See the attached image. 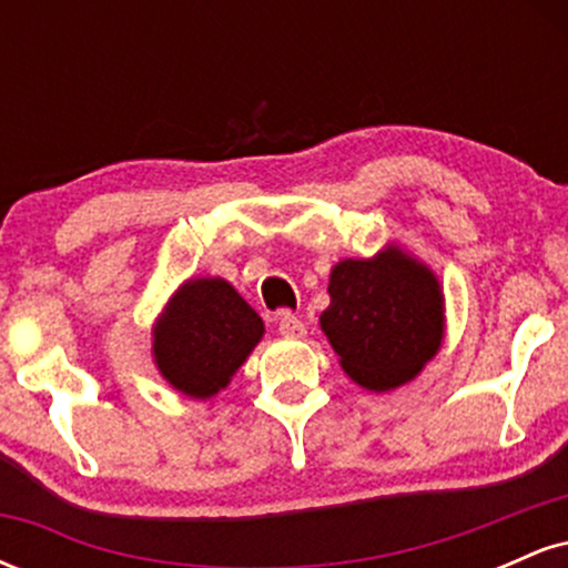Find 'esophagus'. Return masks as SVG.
I'll use <instances>...</instances> for the list:
<instances>
[{
	"mask_svg": "<svg viewBox=\"0 0 568 568\" xmlns=\"http://www.w3.org/2000/svg\"><path fill=\"white\" fill-rule=\"evenodd\" d=\"M277 328H280V334L288 336V338H304L306 336V325L298 321L296 315H288V312H285V315L280 317Z\"/></svg>",
	"mask_w": 568,
	"mask_h": 568,
	"instance_id": "1",
	"label": "esophagus"
}]
</instances>
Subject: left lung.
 Masks as SVG:
<instances>
[{"label":"left lung","instance_id":"8db88e82","mask_svg":"<svg viewBox=\"0 0 568 568\" xmlns=\"http://www.w3.org/2000/svg\"><path fill=\"white\" fill-rule=\"evenodd\" d=\"M321 328L344 374L374 393L414 379L440 349L446 317L435 272L397 245L331 270Z\"/></svg>","mask_w":568,"mask_h":568}]
</instances>
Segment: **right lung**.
Returning a JSON list of instances; mask_svg holds the SVG:
<instances>
[{
  "instance_id": "obj_1",
  "label": "right lung",
  "mask_w": 568,
  "mask_h": 568,
  "mask_svg": "<svg viewBox=\"0 0 568 568\" xmlns=\"http://www.w3.org/2000/svg\"><path fill=\"white\" fill-rule=\"evenodd\" d=\"M152 336L162 379L205 400L232 382L262 342L264 323L226 280L194 277L173 293Z\"/></svg>"
}]
</instances>
